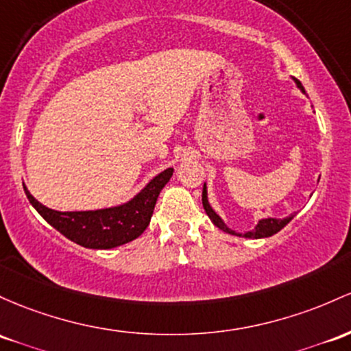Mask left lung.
<instances>
[{
	"mask_svg": "<svg viewBox=\"0 0 351 351\" xmlns=\"http://www.w3.org/2000/svg\"><path fill=\"white\" fill-rule=\"evenodd\" d=\"M296 84H298L300 90L305 93V90H303L302 83L296 82ZM202 202H203V208H205L206 215L210 217L211 221H213L215 226H218L219 230H223V232L226 233H232V234H238V237H245V238H268L271 237V234L278 233L280 230L285 228V226L288 225V223L291 221V218H293V215L288 218H283V219H276V218H265V219H260L258 221V225L255 226V230H252V232H246V233H237L233 232V230H230L228 226L225 225V223L221 221V218L218 217L217 213H215L213 210H211V206L208 205V198H206V186H203V195H202Z\"/></svg>",
	"mask_w": 351,
	"mask_h": 351,
	"instance_id": "obj_1",
	"label": "left lung"
}]
</instances>
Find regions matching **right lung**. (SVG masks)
I'll list each match as a JSON object with an SVG mask.
<instances>
[{
    "instance_id": "1",
    "label": "right lung",
    "mask_w": 351,
    "mask_h": 351,
    "mask_svg": "<svg viewBox=\"0 0 351 351\" xmlns=\"http://www.w3.org/2000/svg\"><path fill=\"white\" fill-rule=\"evenodd\" d=\"M171 175V168L165 169L126 205L96 211H55L34 199L25 184L23 188L38 213L63 237L84 248L108 250L128 243L145 232L155 210L158 195Z\"/></svg>"
}]
</instances>
